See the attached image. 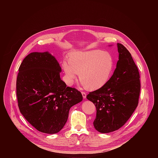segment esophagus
Instances as JSON below:
<instances>
[{
  "label": "esophagus",
  "mask_w": 158,
  "mask_h": 158,
  "mask_svg": "<svg viewBox=\"0 0 158 158\" xmlns=\"http://www.w3.org/2000/svg\"><path fill=\"white\" fill-rule=\"evenodd\" d=\"M82 97L84 99H85L86 98V94L84 93V92H82Z\"/></svg>",
  "instance_id": "esophagus-1"
}]
</instances>
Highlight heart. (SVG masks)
Listing matches in <instances>:
<instances>
[{"label":"heart","mask_w":158,"mask_h":158,"mask_svg":"<svg viewBox=\"0 0 158 158\" xmlns=\"http://www.w3.org/2000/svg\"><path fill=\"white\" fill-rule=\"evenodd\" d=\"M65 83L71 85L77 73L83 87L95 91L104 87L110 80L114 67L111 54L101 50L75 51L69 56L68 62H63Z\"/></svg>","instance_id":"obj_1"}]
</instances>
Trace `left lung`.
Returning <instances> with one entry per match:
<instances>
[{
  "mask_svg": "<svg viewBox=\"0 0 158 158\" xmlns=\"http://www.w3.org/2000/svg\"><path fill=\"white\" fill-rule=\"evenodd\" d=\"M117 47L119 60L113 75L104 87L86 97L96 106V118L93 124L101 133L121 127L138 104L141 88L138 69L123 45L118 43Z\"/></svg>",
  "mask_w": 158,
  "mask_h": 158,
  "instance_id": "1",
  "label": "left lung"
}]
</instances>
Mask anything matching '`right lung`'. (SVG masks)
<instances>
[{
	"instance_id": "1",
	"label": "right lung",
	"mask_w": 158,
	"mask_h": 158,
	"mask_svg": "<svg viewBox=\"0 0 158 158\" xmlns=\"http://www.w3.org/2000/svg\"><path fill=\"white\" fill-rule=\"evenodd\" d=\"M61 67L48 51L34 52L21 63L17 77L18 106L37 130L59 132L68 119L70 108L82 101L81 93L67 87L60 77Z\"/></svg>"
}]
</instances>
